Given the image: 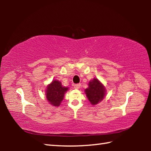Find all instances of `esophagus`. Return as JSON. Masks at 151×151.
I'll return each instance as SVG.
<instances>
[{
	"instance_id": "34e87169",
	"label": "esophagus",
	"mask_w": 151,
	"mask_h": 151,
	"mask_svg": "<svg viewBox=\"0 0 151 151\" xmlns=\"http://www.w3.org/2000/svg\"><path fill=\"white\" fill-rule=\"evenodd\" d=\"M80 86H81V84H75V85H74V87H75V88L76 89L79 88H80Z\"/></svg>"
}]
</instances>
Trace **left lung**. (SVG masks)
I'll return each mask as SVG.
<instances>
[{
	"instance_id": "1",
	"label": "left lung",
	"mask_w": 151,
	"mask_h": 151,
	"mask_svg": "<svg viewBox=\"0 0 151 151\" xmlns=\"http://www.w3.org/2000/svg\"><path fill=\"white\" fill-rule=\"evenodd\" d=\"M86 95L92 104H96L103 100L105 95V88L98 79L94 78L88 83V87L85 89Z\"/></svg>"
}]
</instances>
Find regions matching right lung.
<instances>
[{
	"instance_id": "1",
	"label": "right lung",
	"mask_w": 151,
	"mask_h": 151,
	"mask_svg": "<svg viewBox=\"0 0 151 151\" xmlns=\"http://www.w3.org/2000/svg\"><path fill=\"white\" fill-rule=\"evenodd\" d=\"M68 90V88L63 86L60 82L53 81L47 87L46 96L49 103L53 106H58L61 101L63 100L65 93Z\"/></svg>"
}]
</instances>
